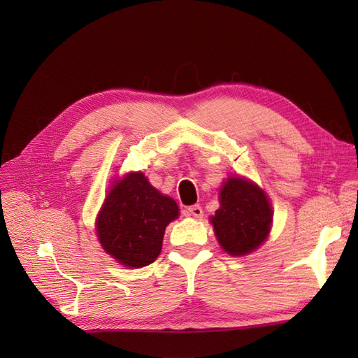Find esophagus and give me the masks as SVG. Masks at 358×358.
Here are the masks:
<instances>
[{"label":"esophagus","instance_id":"esophagus-1","mask_svg":"<svg viewBox=\"0 0 358 358\" xmlns=\"http://www.w3.org/2000/svg\"><path fill=\"white\" fill-rule=\"evenodd\" d=\"M188 212L194 216V218H203V209H201V206H199V204H192V206H189L188 208Z\"/></svg>","mask_w":358,"mask_h":358}]
</instances>
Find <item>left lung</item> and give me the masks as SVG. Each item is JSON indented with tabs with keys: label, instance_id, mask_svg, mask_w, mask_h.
<instances>
[{
	"label": "left lung",
	"instance_id": "obj_1",
	"mask_svg": "<svg viewBox=\"0 0 358 358\" xmlns=\"http://www.w3.org/2000/svg\"><path fill=\"white\" fill-rule=\"evenodd\" d=\"M221 208L210 221L216 239L230 255H245L262 245L270 231L272 208L252 182L230 178L221 188Z\"/></svg>",
	"mask_w": 358,
	"mask_h": 358
}]
</instances>
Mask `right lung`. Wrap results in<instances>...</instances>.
I'll return each mask as SVG.
<instances>
[{"instance_id":"obj_1","label":"right lung","mask_w":358,"mask_h":358,"mask_svg":"<svg viewBox=\"0 0 358 358\" xmlns=\"http://www.w3.org/2000/svg\"><path fill=\"white\" fill-rule=\"evenodd\" d=\"M179 215L175 200L162 196L143 173L117 180L96 220L100 243L127 267H145L161 252L166 227Z\"/></svg>"}]
</instances>
